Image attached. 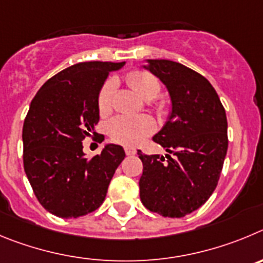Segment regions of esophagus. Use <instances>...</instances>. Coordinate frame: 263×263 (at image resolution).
<instances>
[{
	"mask_svg": "<svg viewBox=\"0 0 263 263\" xmlns=\"http://www.w3.org/2000/svg\"><path fill=\"white\" fill-rule=\"evenodd\" d=\"M124 152H126L127 156H134L136 155V149L132 148V146H126V148H124Z\"/></svg>",
	"mask_w": 263,
	"mask_h": 263,
	"instance_id": "esophagus-1",
	"label": "esophagus"
}]
</instances>
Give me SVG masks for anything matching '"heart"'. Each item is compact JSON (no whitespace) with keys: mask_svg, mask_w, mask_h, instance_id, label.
I'll return each mask as SVG.
<instances>
[{"mask_svg":"<svg viewBox=\"0 0 263 263\" xmlns=\"http://www.w3.org/2000/svg\"><path fill=\"white\" fill-rule=\"evenodd\" d=\"M127 84L145 101L156 98L161 90V84L156 76L146 70H132L127 74ZM117 90V81L108 79L102 85L98 93V110L101 115L110 114L114 106V96ZM156 128V123L148 115L129 117L119 115L111 119L107 124L108 136L115 143L127 146H135L152 135Z\"/></svg>","mask_w":263,"mask_h":263,"instance_id":"obj_1","label":"heart"}]
</instances>
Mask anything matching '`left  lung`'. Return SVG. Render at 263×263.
Instances as JSON below:
<instances>
[{
	"label": "left lung",
	"mask_w": 263,
	"mask_h": 263,
	"mask_svg": "<svg viewBox=\"0 0 263 263\" xmlns=\"http://www.w3.org/2000/svg\"><path fill=\"white\" fill-rule=\"evenodd\" d=\"M145 69L166 86L172 112L153 141L167 155H143L140 199L149 211L183 217L204 204L217 186L228 149L226 110L210 81L170 60H148Z\"/></svg>",
	"instance_id": "obj_1"
}]
</instances>
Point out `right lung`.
<instances>
[{
  "label": "right lung",
  "mask_w": 263,
  "mask_h": 263,
  "mask_svg": "<svg viewBox=\"0 0 263 263\" xmlns=\"http://www.w3.org/2000/svg\"><path fill=\"white\" fill-rule=\"evenodd\" d=\"M124 63L74 64L48 80L31 101L23 123V166L35 196L63 219L96 211L126 153L107 144L86 158L85 137L97 135L98 93L108 73Z\"/></svg>",
  "instance_id": "obj_1"
}]
</instances>
